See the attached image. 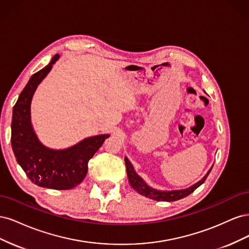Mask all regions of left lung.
Listing matches in <instances>:
<instances>
[{
    "instance_id": "left-lung-1",
    "label": "left lung",
    "mask_w": 249,
    "mask_h": 249,
    "mask_svg": "<svg viewBox=\"0 0 249 249\" xmlns=\"http://www.w3.org/2000/svg\"><path fill=\"white\" fill-rule=\"evenodd\" d=\"M124 162H125V166H126V173H127V178H129V183L132 186L134 190H136L139 194L143 195V196L148 197L150 199H154L157 201H176L178 199H182L188 195L191 194L195 189L205 183L206 178H208L209 173L212 170L213 166L211 167L208 172L206 173V176L203 177L200 180H198L197 183L193 184L192 186L186 188V189H180V190H157L155 188L148 186L141 177H139L136 171H135L133 165L129 161L126 157H124Z\"/></svg>"
}]
</instances>
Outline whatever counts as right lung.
I'll list each match as a JSON object with an SVG mask.
<instances>
[{"label": "right lung", "instance_id": "right-lung-1", "mask_svg": "<svg viewBox=\"0 0 249 249\" xmlns=\"http://www.w3.org/2000/svg\"><path fill=\"white\" fill-rule=\"evenodd\" d=\"M60 58L56 54L50 63L30 78L12 111L11 145L18 163L27 177L39 187L69 190L85 178L88 162L110 135H96L63 149H54L40 142L31 123V102L35 90Z\"/></svg>", "mask_w": 249, "mask_h": 249}]
</instances>
